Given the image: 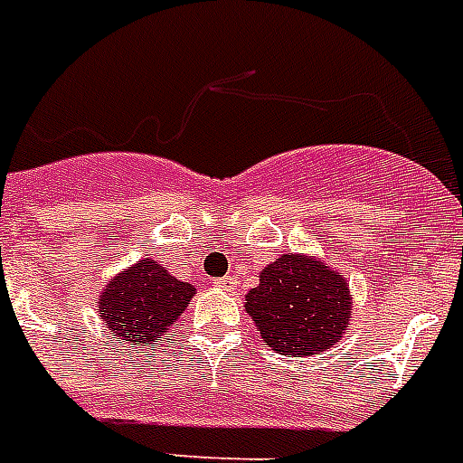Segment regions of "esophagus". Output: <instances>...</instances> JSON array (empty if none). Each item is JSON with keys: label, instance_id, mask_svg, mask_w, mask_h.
<instances>
[{"label": "esophagus", "instance_id": "34e87169", "mask_svg": "<svg viewBox=\"0 0 463 463\" xmlns=\"http://www.w3.org/2000/svg\"><path fill=\"white\" fill-rule=\"evenodd\" d=\"M216 286H218V288H223V290H235V288H238V281L228 276V279H218Z\"/></svg>", "mask_w": 463, "mask_h": 463}]
</instances>
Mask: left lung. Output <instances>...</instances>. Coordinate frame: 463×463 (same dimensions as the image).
Masks as SVG:
<instances>
[{"instance_id":"left-lung-1","label":"left lung","mask_w":463,"mask_h":463,"mask_svg":"<svg viewBox=\"0 0 463 463\" xmlns=\"http://www.w3.org/2000/svg\"><path fill=\"white\" fill-rule=\"evenodd\" d=\"M245 309L264 344L281 355H317L341 341L351 319V296L341 274L305 254L267 264Z\"/></svg>"}]
</instances>
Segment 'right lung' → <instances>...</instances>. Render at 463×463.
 I'll use <instances>...</instances> for the list:
<instances>
[{
  "mask_svg": "<svg viewBox=\"0 0 463 463\" xmlns=\"http://www.w3.org/2000/svg\"><path fill=\"white\" fill-rule=\"evenodd\" d=\"M192 283L177 281L154 260H141L110 279L98 300V315L112 336L125 344L146 345L160 341L194 296Z\"/></svg>",
  "mask_w": 463,
  "mask_h": 463,
  "instance_id": "add662e5",
  "label": "right lung"
}]
</instances>
